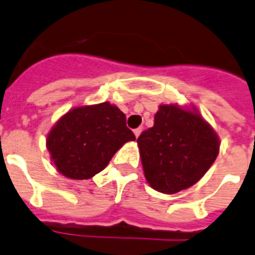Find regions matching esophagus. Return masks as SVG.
I'll return each mask as SVG.
<instances>
[{
	"mask_svg": "<svg viewBox=\"0 0 255 255\" xmlns=\"http://www.w3.org/2000/svg\"><path fill=\"white\" fill-rule=\"evenodd\" d=\"M133 131H134V135H135V137L138 138V137H139V134H141L142 129H141V128H137V129H134Z\"/></svg>",
	"mask_w": 255,
	"mask_h": 255,
	"instance_id": "34e87169",
	"label": "esophagus"
}]
</instances>
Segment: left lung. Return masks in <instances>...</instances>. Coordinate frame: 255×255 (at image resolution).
<instances>
[{
  "mask_svg": "<svg viewBox=\"0 0 255 255\" xmlns=\"http://www.w3.org/2000/svg\"><path fill=\"white\" fill-rule=\"evenodd\" d=\"M143 174L150 186L174 194L193 186L220 153V137L195 106H158L154 126L137 139Z\"/></svg>",
  "mask_w": 255,
  "mask_h": 255,
  "instance_id": "obj_1",
  "label": "left lung"
}]
</instances>
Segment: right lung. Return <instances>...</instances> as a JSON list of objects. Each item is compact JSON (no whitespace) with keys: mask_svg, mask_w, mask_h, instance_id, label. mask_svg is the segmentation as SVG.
<instances>
[{"mask_svg":"<svg viewBox=\"0 0 255 255\" xmlns=\"http://www.w3.org/2000/svg\"><path fill=\"white\" fill-rule=\"evenodd\" d=\"M126 117L110 102L80 105L61 116L46 135V149L60 174L89 179L102 171L113 155L134 141Z\"/></svg>","mask_w":255,"mask_h":255,"instance_id":"obj_1","label":"right lung"}]
</instances>
